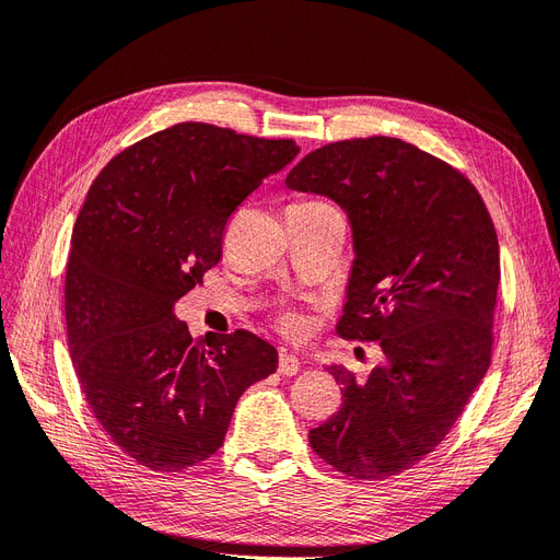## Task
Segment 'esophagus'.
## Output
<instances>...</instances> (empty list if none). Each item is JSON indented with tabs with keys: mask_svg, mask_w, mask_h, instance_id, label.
I'll return each mask as SVG.
<instances>
[{
	"mask_svg": "<svg viewBox=\"0 0 560 560\" xmlns=\"http://www.w3.org/2000/svg\"><path fill=\"white\" fill-rule=\"evenodd\" d=\"M299 370H301L299 358L294 353H289L287 349H282L280 351V361H278V372L282 376H294V374H299Z\"/></svg>",
	"mask_w": 560,
	"mask_h": 560,
	"instance_id": "esophagus-1",
	"label": "esophagus"
}]
</instances>
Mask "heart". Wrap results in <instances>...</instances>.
<instances>
[{
	"label": "heart",
	"instance_id": "b5f03b06",
	"mask_svg": "<svg viewBox=\"0 0 560 560\" xmlns=\"http://www.w3.org/2000/svg\"><path fill=\"white\" fill-rule=\"evenodd\" d=\"M294 326V322L292 319H287V328H292Z\"/></svg>",
	"mask_w": 560,
	"mask_h": 560
}]
</instances>
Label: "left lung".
Listing matches in <instances>:
<instances>
[{"mask_svg":"<svg viewBox=\"0 0 560 560\" xmlns=\"http://www.w3.org/2000/svg\"><path fill=\"white\" fill-rule=\"evenodd\" d=\"M284 186L347 213L355 257L338 332L378 342L386 358L365 382L326 365L342 407L310 430V445L351 478L397 476L445 439L487 374L494 222L466 176L397 138L326 144Z\"/></svg>","mask_w":560,"mask_h":560,"instance_id":"1","label":"left lung"}]
</instances>
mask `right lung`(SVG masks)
Here are the masks:
<instances>
[{
  "mask_svg": "<svg viewBox=\"0 0 560 560\" xmlns=\"http://www.w3.org/2000/svg\"><path fill=\"white\" fill-rule=\"evenodd\" d=\"M299 151L186 121L121 151L86 192L63 292L73 368L103 432L153 471L211 457L243 390L278 370L255 332L192 340L172 310L220 261L236 207Z\"/></svg>",
  "mask_w": 560,
  "mask_h": 560,
  "instance_id": "obj_1",
  "label": "right lung"
}]
</instances>
